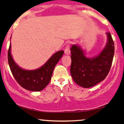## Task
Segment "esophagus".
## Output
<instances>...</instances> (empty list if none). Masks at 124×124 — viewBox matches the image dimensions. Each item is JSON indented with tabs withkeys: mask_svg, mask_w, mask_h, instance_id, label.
<instances>
[{
	"mask_svg": "<svg viewBox=\"0 0 124 124\" xmlns=\"http://www.w3.org/2000/svg\"><path fill=\"white\" fill-rule=\"evenodd\" d=\"M70 53V45L69 44H67L66 48L65 49V54H66V55H69Z\"/></svg>",
	"mask_w": 124,
	"mask_h": 124,
	"instance_id": "34e87169",
	"label": "esophagus"
}]
</instances>
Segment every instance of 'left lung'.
Segmentation results:
<instances>
[{
  "instance_id": "8db88e82",
  "label": "left lung",
  "mask_w": 124,
  "mask_h": 124,
  "mask_svg": "<svg viewBox=\"0 0 124 124\" xmlns=\"http://www.w3.org/2000/svg\"><path fill=\"white\" fill-rule=\"evenodd\" d=\"M108 42L106 47L97 56L87 58L80 46L73 45L70 48V73L75 83L85 88H89L103 81L111 67L114 44L111 35L107 32Z\"/></svg>"
}]
</instances>
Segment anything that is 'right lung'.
Returning a JSON list of instances; mask_svg holds the SVG:
<instances>
[{
	"label": "right lung",
	"instance_id": "right-lung-1",
	"mask_svg": "<svg viewBox=\"0 0 124 124\" xmlns=\"http://www.w3.org/2000/svg\"><path fill=\"white\" fill-rule=\"evenodd\" d=\"M10 48V45L8 58L13 76L22 87L32 92H39L47 86L51 79L55 65L64 53L63 51H58L39 69L27 70L21 69L15 63L11 55Z\"/></svg>",
	"mask_w": 124,
	"mask_h": 124
}]
</instances>
